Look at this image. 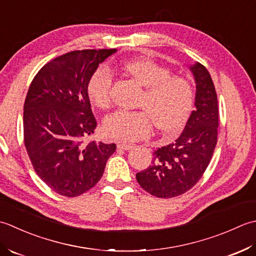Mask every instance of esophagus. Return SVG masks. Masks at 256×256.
Masks as SVG:
<instances>
[{"instance_id": "esophagus-1", "label": "esophagus", "mask_w": 256, "mask_h": 256, "mask_svg": "<svg viewBox=\"0 0 256 256\" xmlns=\"http://www.w3.org/2000/svg\"><path fill=\"white\" fill-rule=\"evenodd\" d=\"M134 147V144H127V142H118L117 148L122 149V150H130Z\"/></svg>"}]
</instances>
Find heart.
Segmentation results:
<instances>
[{"label": "heart", "mask_w": 256, "mask_h": 256, "mask_svg": "<svg viewBox=\"0 0 256 256\" xmlns=\"http://www.w3.org/2000/svg\"><path fill=\"white\" fill-rule=\"evenodd\" d=\"M124 70L146 90L140 97V112H116L105 119L104 132L119 142H136L150 134L152 122L160 132L174 134L189 118L194 104V90L186 78L170 76L166 67L148 60L124 62ZM112 75L106 67L98 68L88 84L92 102L99 108H108L112 102Z\"/></svg>", "instance_id": "heart-1"}]
</instances>
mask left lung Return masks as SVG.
<instances>
[{"label":"left lung","mask_w":256,"mask_h":256,"mask_svg":"<svg viewBox=\"0 0 256 256\" xmlns=\"http://www.w3.org/2000/svg\"><path fill=\"white\" fill-rule=\"evenodd\" d=\"M189 68L196 82L194 110L176 142L156 150L152 164L136 174L142 189L157 198L190 190L204 174L218 142V108L212 78L200 62Z\"/></svg>","instance_id":"left-lung-1"}]
</instances>
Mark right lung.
I'll return each mask as SVG.
<instances>
[{"label": "right lung", "mask_w": 256, "mask_h": 256, "mask_svg": "<svg viewBox=\"0 0 256 256\" xmlns=\"http://www.w3.org/2000/svg\"><path fill=\"white\" fill-rule=\"evenodd\" d=\"M117 50H74L45 64L24 102V144L40 180L56 194L77 196L100 180L114 144L86 142L94 134L88 84Z\"/></svg>", "instance_id": "1"}]
</instances>
